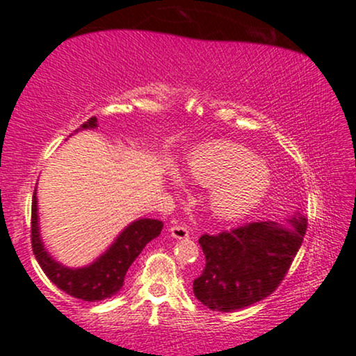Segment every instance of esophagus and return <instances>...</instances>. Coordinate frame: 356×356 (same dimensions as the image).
Listing matches in <instances>:
<instances>
[{"label": "esophagus", "mask_w": 356, "mask_h": 356, "mask_svg": "<svg viewBox=\"0 0 356 356\" xmlns=\"http://www.w3.org/2000/svg\"><path fill=\"white\" fill-rule=\"evenodd\" d=\"M170 236H172L174 239H189V231H187V227L184 226H170Z\"/></svg>", "instance_id": "esophagus-1"}]
</instances>
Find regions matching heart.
Returning a JSON list of instances; mask_svg holds the SVG:
<instances>
[{
	"label": "heart",
	"instance_id": "1",
	"mask_svg": "<svg viewBox=\"0 0 356 356\" xmlns=\"http://www.w3.org/2000/svg\"><path fill=\"white\" fill-rule=\"evenodd\" d=\"M187 175L211 187L209 206L219 219L246 216L263 201L271 186V172L264 162L244 145L218 140L201 145L189 155Z\"/></svg>",
	"mask_w": 356,
	"mask_h": 356
}]
</instances>
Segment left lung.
Instances as JSON below:
<instances>
[{
  "label": "left lung",
  "instance_id": "left-lung-1",
  "mask_svg": "<svg viewBox=\"0 0 356 356\" xmlns=\"http://www.w3.org/2000/svg\"><path fill=\"white\" fill-rule=\"evenodd\" d=\"M246 222L199 239L206 266L194 280V295L212 312H234L264 300L284 280L306 234V218Z\"/></svg>",
  "mask_w": 356,
  "mask_h": 356
}]
</instances>
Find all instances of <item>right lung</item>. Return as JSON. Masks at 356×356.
<instances>
[{
    "mask_svg": "<svg viewBox=\"0 0 356 356\" xmlns=\"http://www.w3.org/2000/svg\"><path fill=\"white\" fill-rule=\"evenodd\" d=\"M97 117L88 118L80 129H95ZM36 191L31 202V248L33 254L56 288L67 295L79 298L83 301H102L112 298L120 291L130 264L140 254L142 249L154 238L161 234L162 220L157 219H138L125 227L118 234L115 243L85 268H67L50 256L40 238L38 227V206H36Z\"/></svg>",
    "mask_w": 356,
    "mask_h": 356,
    "instance_id": "obj_1",
    "label": "right lung"
}]
</instances>
